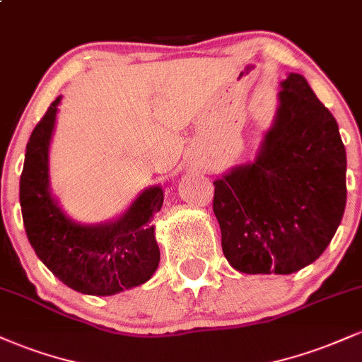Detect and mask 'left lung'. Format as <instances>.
I'll list each match as a JSON object with an SVG mask.
<instances>
[{
	"label": "left lung",
	"instance_id": "8db88e82",
	"mask_svg": "<svg viewBox=\"0 0 362 362\" xmlns=\"http://www.w3.org/2000/svg\"><path fill=\"white\" fill-rule=\"evenodd\" d=\"M279 86L255 160L214 180L223 253L245 274H293L310 265L346 209L347 158L337 120L301 74L289 73Z\"/></svg>",
	"mask_w": 362,
	"mask_h": 362
}]
</instances>
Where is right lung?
Masks as SVG:
<instances>
[{"label":"right lung","instance_id":"add662e5","mask_svg":"<svg viewBox=\"0 0 362 362\" xmlns=\"http://www.w3.org/2000/svg\"><path fill=\"white\" fill-rule=\"evenodd\" d=\"M51 103L32 131L20 177V206L27 238L37 257L78 293L112 296L144 284L160 264L153 216L163 206V187L144 189L119 218L83 224L61 209L51 192L49 148L57 105Z\"/></svg>","mask_w":362,"mask_h":362}]
</instances>
